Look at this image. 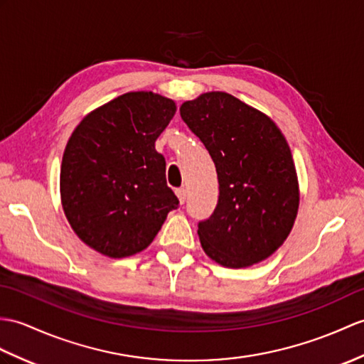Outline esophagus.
<instances>
[{"mask_svg":"<svg viewBox=\"0 0 364 364\" xmlns=\"http://www.w3.org/2000/svg\"><path fill=\"white\" fill-rule=\"evenodd\" d=\"M175 193H176V197H178L181 205H183V203L186 201V196H188V191H186L184 188H180V189L175 191Z\"/></svg>","mask_w":364,"mask_h":364,"instance_id":"esophagus-1","label":"esophagus"}]
</instances>
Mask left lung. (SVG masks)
Listing matches in <instances>:
<instances>
[{"mask_svg":"<svg viewBox=\"0 0 364 364\" xmlns=\"http://www.w3.org/2000/svg\"><path fill=\"white\" fill-rule=\"evenodd\" d=\"M183 121L205 144L218 176V203L198 223L206 255L228 268L265 260L289 237L299 206L293 156L277 125L223 91L180 107Z\"/></svg>","mask_w":364,"mask_h":364,"instance_id":"8db88e82","label":"left lung"}]
</instances>
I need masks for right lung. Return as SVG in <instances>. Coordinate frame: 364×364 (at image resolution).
Segmentation results:
<instances>
[{
	"label": "right lung",
	"mask_w": 364,
	"mask_h": 364,
	"mask_svg": "<svg viewBox=\"0 0 364 364\" xmlns=\"http://www.w3.org/2000/svg\"><path fill=\"white\" fill-rule=\"evenodd\" d=\"M176 112L172 99L133 91L75 127L63 151L60 197L77 237L113 259L146 250L178 208L155 141Z\"/></svg>",
	"instance_id": "obj_1"
}]
</instances>
